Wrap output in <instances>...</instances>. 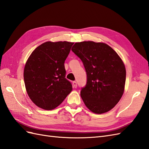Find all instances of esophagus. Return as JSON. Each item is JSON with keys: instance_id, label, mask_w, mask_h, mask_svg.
<instances>
[{"instance_id": "esophagus-1", "label": "esophagus", "mask_w": 149, "mask_h": 149, "mask_svg": "<svg viewBox=\"0 0 149 149\" xmlns=\"http://www.w3.org/2000/svg\"><path fill=\"white\" fill-rule=\"evenodd\" d=\"M72 84H73V87H75V88H76V87H77V82H75V81H74L73 82H72Z\"/></svg>"}]
</instances>
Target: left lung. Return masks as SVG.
<instances>
[{
  "mask_svg": "<svg viewBox=\"0 0 149 149\" xmlns=\"http://www.w3.org/2000/svg\"><path fill=\"white\" fill-rule=\"evenodd\" d=\"M72 51L82 60L86 72L87 83L81 91L85 105L96 114L109 111L124 92L126 69L123 61L103 43H75Z\"/></svg>",
  "mask_w": 149,
  "mask_h": 149,
  "instance_id": "left-lung-1",
  "label": "left lung"
}]
</instances>
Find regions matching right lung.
Wrapping results in <instances>:
<instances>
[{
	"label": "right lung",
	"mask_w": 149,
	"mask_h": 149,
	"mask_svg": "<svg viewBox=\"0 0 149 149\" xmlns=\"http://www.w3.org/2000/svg\"><path fill=\"white\" fill-rule=\"evenodd\" d=\"M74 43L47 41L29 56L24 81L29 98L39 108L52 110L58 106L72 90L65 78V60Z\"/></svg>",
	"instance_id": "right-lung-1"
}]
</instances>
